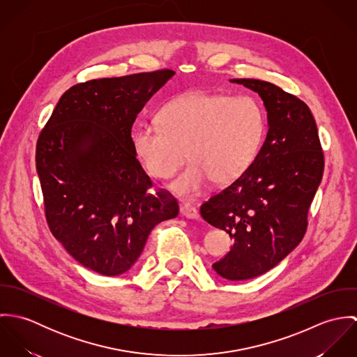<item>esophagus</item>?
<instances>
[{"instance_id":"1","label":"esophagus","mask_w":357,"mask_h":357,"mask_svg":"<svg viewBox=\"0 0 357 357\" xmlns=\"http://www.w3.org/2000/svg\"><path fill=\"white\" fill-rule=\"evenodd\" d=\"M180 213L181 215L191 218V220H198L199 218V211L197 210V207L191 204H183L180 206Z\"/></svg>"}]
</instances>
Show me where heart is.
Returning <instances> with one entry per match:
<instances>
[{"mask_svg": "<svg viewBox=\"0 0 357 357\" xmlns=\"http://www.w3.org/2000/svg\"><path fill=\"white\" fill-rule=\"evenodd\" d=\"M159 123H142L133 132L135 153L158 178H170L187 160L190 166L172 183L183 198L239 178L255 160L264 137V112L252 96L190 92L166 102Z\"/></svg>", "mask_w": 357, "mask_h": 357, "instance_id": "heart-1", "label": "heart"}]
</instances>
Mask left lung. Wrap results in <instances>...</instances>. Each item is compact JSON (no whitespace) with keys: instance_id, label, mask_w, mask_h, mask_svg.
Masks as SVG:
<instances>
[{"instance_id":"1","label":"left lung","mask_w":357,"mask_h":357,"mask_svg":"<svg viewBox=\"0 0 357 357\" xmlns=\"http://www.w3.org/2000/svg\"><path fill=\"white\" fill-rule=\"evenodd\" d=\"M229 82L258 93L266 109L268 133L248 170L202 204L201 214L234 239L231 252L213 269L228 280H248L276 266L303 241L324 160L305 102L271 82Z\"/></svg>"}]
</instances>
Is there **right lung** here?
Here are the masks:
<instances>
[{"label":"right lung","mask_w":357,"mask_h":357,"mask_svg":"<svg viewBox=\"0 0 357 357\" xmlns=\"http://www.w3.org/2000/svg\"><path fill=\"white\" fill-rule=\"evenodd\" d=\"M173 75L160 70L74 85L38 137L52 234L77 262L104 276L128 272L153 227L178 214L172 195L150 192L132 139L137 114Z\"/></svg>","instance_id":"obj_1"}]
</instances>
